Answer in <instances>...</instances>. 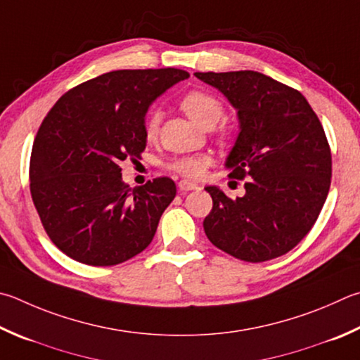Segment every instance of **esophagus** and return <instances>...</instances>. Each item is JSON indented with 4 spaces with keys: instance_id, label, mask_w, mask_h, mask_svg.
Masks as SVG:
<instances>
[{
    "instance_id": "34e87169",
    "label": "esophagus",
    "mask_w": 360,
    "mask_h": 360,
    "mask_svg": "<svg viewBox=\"0 0 360 360\" xmlns=\"http://www.w3.org/2000/svg\"><path fill=\"white\" fill-rule=\"evenodd\" d=\"M178 187L179 191L182 192H188V191H197V188H200L197 184H193V182H188L186 179H182L178 182Z\"/></svg>"
}]
</instances>
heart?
Here are the masks:
<instances>
[{
	"label": "heart",
	"instance_id": "obj_1",
	"mask_svg": "<svg viewBox=\"0 0 360 360\" xmlns=\"http://www.w3.org/2000/svg\"><path fill=\"white\" fill-rule=\"evenodd\" d=\"M181 107L184 112L192 117L195 122L201 124L205 127H212L224 117V105L221 102L211 93L201 89L188 91L182 96ZM160 112L151 110L148 113L145 121V135L148 140H154L160 129ZM211 163V158L205 154L198 155H182L167 162V169L172 173L182 176L186 179H200L205 174L206 168Z\"/></svg>",
	"mask_w": 360,
	"mask_h": 360
}]
</instances>
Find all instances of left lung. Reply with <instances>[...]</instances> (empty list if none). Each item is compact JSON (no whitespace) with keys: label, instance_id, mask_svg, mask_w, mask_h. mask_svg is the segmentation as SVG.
Returning a JSON list of instances; mask_svg holds the SVG:
<instances>
[{"label":"left lung","instance_id":"obj_1","mask_svg":"<svg viewBox=\"0 0 360 360\" xmlns=\"http://www.w3.org/2000/svg\"><path fill=\"white\" fill-rule=\"evenodd\" d=\"M195 77L238 110L240 132L225 165L231 179H245V195L236 200L205 188L212 197L206 236L248 263L282 257L307 236L328 198L332 155L321 122L297 89L259 72Z\"/></svg>","mask_w":360,"mask_h":360}]
</instances>
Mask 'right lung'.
Wrapping results in <instances>:
<instances>
[{
    "instance_id": "right-lung-1",
    "label": "right lung",
    "mask_w": 360,
    "mask_h": 360,
    "mask_svg": "<svg viewBox=\"0 0 360 360\" xmlns=\"http://www.w3.org/2000/svg\"><path fill=\"white\" fill-rule=\"evenodd\" d=\"M188 78L181 69H124L69 89L32 145L30 191L44 230L63 253L115 266L145 250L176 197L169 178L130 188L121 162L141 158L151 102Z\"/></svg>"
}]
</instances>
